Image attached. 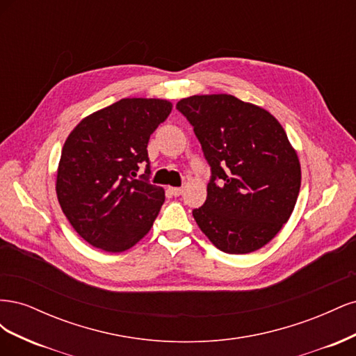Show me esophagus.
<instances>
[{
	"label": "esophagus",
	"mask_w": 356,
	"mask_h": 356,
	"mask_svg": "<svg viewBox=\"0 0 356 356\" xmlns=\"http://www.w3.org/2000/svg\"><path fill=\"white\" fill-rule=\"evenodd\" d=\"M168 190H169L170 195H172V196H175V197L182 195V188H181V187H169Z\"/></svg>",
	"instance_id": "1"
}]
</instances>
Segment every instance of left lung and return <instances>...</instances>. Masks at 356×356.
<instances>
[{"mask_svg":"<svg viewBox=\"0 0 356 356\" xmlns=\"http://www.w3.org/2000/svg\"><path fill=\"white\" fill-rule=\"evenodd\" d=\"M177 108L195 127L212 178L193 211L207 238L229 254L260 250L294 211L301 166L282 124L233 95H193ZM219 184H216V179Z\"/></svg>","mask_w":356,"mask_h":356,"instance_id":"8db88e82","label":"left lung"}]
</instances>
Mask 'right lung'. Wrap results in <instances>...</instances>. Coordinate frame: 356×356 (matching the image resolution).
Instances as JSON below:
<instances>
[{"label": "right lung", "mask_w": 356, "mask_h": 356, "mask_svg": "<svg viewBox=\"0 0 356 356\" xmlns=\"http://www.w3.org/2000/svg\"><path fill=\"white\" fill-rule=\"evenodd\" d=\"M170 111L166 99L124 98L84 117L68 135L56 196L72 229L92 246L123 252L153 227L165 190L132 177L148 163L149 135Z\"/></svg>", "instance_id": "right-lung-1"}]
</instances>
